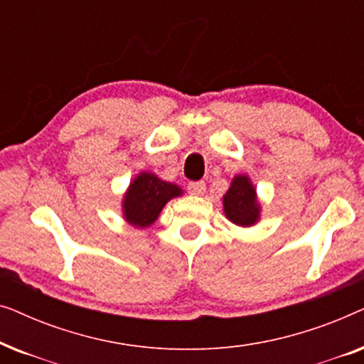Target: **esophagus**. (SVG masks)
Returning a JSON list of instances; mask_svg holds the SVG:
<instances>
[{
	"instance_id": "obj_1",
	"label": "esophagus",
	"mask_w": 364,
	"mask_h": 364,
	"mask_svg": "<svg viewBox=\"0 0 364 364\" xmlns=\"http://www.w3.org/2000/svg\"><path fill=\"white\" fill-rule=\"evenodd\" d=\"M205 182L198 181V182H188L187 191L192 193V196H203L205 193Z\"/></svg>"
}]
</instances>
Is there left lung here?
Instances as JSON below:
<instances>
[{"label": "left lung", "instance_id": "left-lung-1", "mask_svg": "<svg viewBox=\"0 0 364 364\" xmlns=\"http://www.w3.org/2000/svg\"><path fill=\"white\" fill-rule=\"evenodd\" d=\"M222 202L225 217L238 227H252L260 220L262 205L258 202L257 188L245 173H238L232 178L230 188Z\"/></svg>", "mask_w": 364, "mask_h": 364}]
</instances>
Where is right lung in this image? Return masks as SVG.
I'll use <instances>...</instances> for the list:
<instances>
[{
	"label": "right lung",
	"mask_w": 364,
	"mask_h": 364,
	"mask_svg": "<svg viewBox=\"0 0 364 364\" xmlns=\"http://www.w3.org/2000/svg\"><path fill=\"white\" fill-rule=\"evenodd\" d=\"M183 191L176 183L166 182L152 172H139L129 183L122 198V217L129 225L147 228L161 215L162 208Z\"/></svg>",
	"instance_id": "obj_1"
}]
</instances>
